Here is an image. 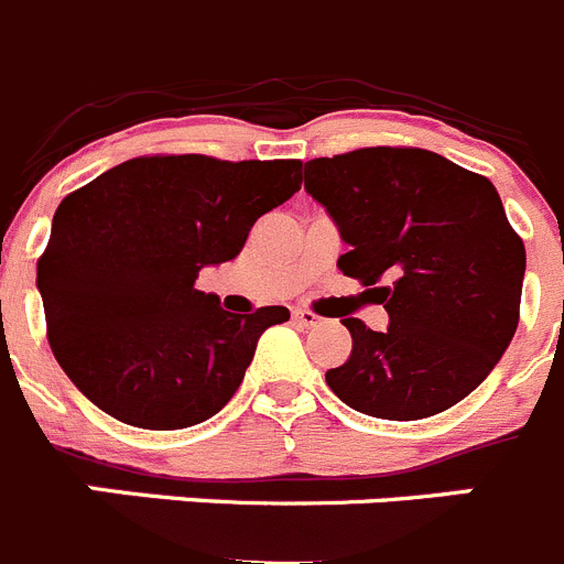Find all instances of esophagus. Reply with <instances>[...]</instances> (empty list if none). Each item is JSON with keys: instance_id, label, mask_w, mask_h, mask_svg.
Segmentation results:
<instances>
[{"instance_id": "34e87169", "label": "esophagus", "mask_w": 564, "mask_h": 564, "mask_svg": "<svg viewBox=\"0 0 564 564\" xmlns=\"http://www.w3.org/2000/svg\"><path fill=\"white\" fill-rule=\"evenodd\" d=\"M293 318H296V324L299 327H318V324H322V318L316 316V313H310V310H304V307H296L293 310Z\"/></svg>"}]
</instances>
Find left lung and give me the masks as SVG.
<instances>
[{
	"label": "left lung",
	"mask_w": 564,
	"mask_h": 564,
	"mask_svg": "<svg viewBox=\"0 0 564 564\" xmlns=\"http://www.w3.org/2000/svg\"><path fill=\"white\" fill-rule=\"evenodd\" d=\"M349 246L338 257L389 329L344 318L352 355L327 371L338 400L377 420H425L487 380L520 322L525 248L492 181L422 148H360L304 164Z\"/></svg>",
	"instance_id": "1"
}]
</instances>
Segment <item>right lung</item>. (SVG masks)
Segmentation results:
<instances>
[{
  "instance_id": "right-lung-1",
  "label": "right lung",
  "mask_w": 564,
  "mask_h": 564,
  "mask_svg": "<svg viewBox=\"0 0 564 564\" xmlns=\"http://www.w3.org/2000/svg\"><path fill=\"white\" fill-rule=\"evenodd\" d=\"M302 187L299 159L139 156L61 200L39 260L46 338L72 383L113 420L178 431L240 389L288 307L237 316L198 271L235 260L257 218Z\"/></svg>"
}]
</instances>
